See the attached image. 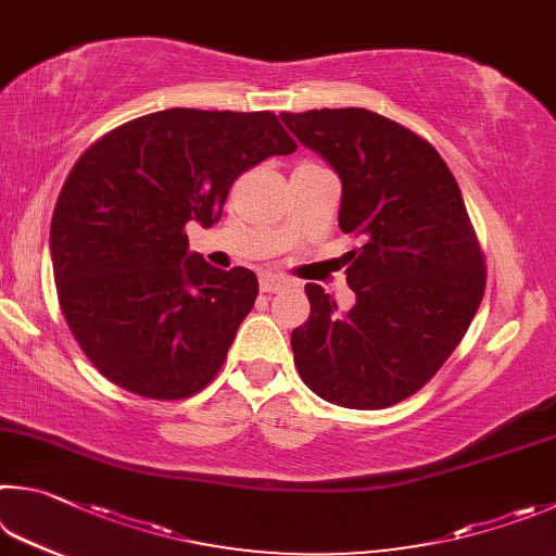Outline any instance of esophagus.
Wrapping results in <instances>:
<instances>
[{"label": "esophagus", "mask_w": 556, "mask_h": 556, "mask_svg": "<svg viewBox=\"0 0 556 556\" xmlns=\"http://www.w3.org/2000/svg\"><path fill=\"white\" fill-rule=\"evenodd\" d=\"M258 286H261V293H280V290H286L290 283L286 278L276 276V273H261L258 278Z\"/></svg>", "instance_id": "34e87169"}]
</instances>
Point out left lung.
<instances>
[{
    "mask_svg": "<svg viewBox=\"0 0 556 556\" xmlns=\"http://www.w3.org/2000/svg\"><path fill=\"white\" fill-rule=\"evenodd\" d=\"M280 119L342 178L339 227L362 239L346 253V315L305 286L309 317L290 337L298 374L332 405L391 407L432 381L483 300L485 258L462 190L434 146L388 116L346 106Z\"/></svg>",
    "mask_w": 556,
    "mask_h": 556,
    "instance_id": "left-lung-1",
    "label": "left lung"
}]
</instances>
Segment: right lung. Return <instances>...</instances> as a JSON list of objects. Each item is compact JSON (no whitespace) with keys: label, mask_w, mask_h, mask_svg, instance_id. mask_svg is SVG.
<instances>
[{"label":"right lung","mask_w":556,"mask_h":556,"mask_svg":"<svg viewBox=\"0 0 556 556\" xmlns=\"http://www.w3.org/2000/svg\"><path fill=\"white\" fill-rule=\"evenodd\" d=\"M298 149L273 112L175 106L106 131L67 173L51 222L58 303L106 381L151 401L200 393L251 313L258 280L188 253L229 188Z\"/></svg>","instance_id":"obj_1"}]
</instances>
